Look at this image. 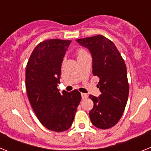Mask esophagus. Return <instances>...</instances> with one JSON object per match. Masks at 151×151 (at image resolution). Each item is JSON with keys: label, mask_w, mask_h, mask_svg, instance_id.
I'll use <instances>...</instances> for the list:
<instances>
[{"label": "esophagus", "mask_w": 151, "mask_h": 151, "mask_svg": "<svg viewBox=\"0 0 151 151\" xmlns=\"http://www.w3.org/2000/svg\"><path fill=\"white\" fill-rule=\"evenodd\" d=\"M88 97V94H84V93H82V99H85V98H87Z\"/></svg>", "instance_id": "obj_1"}]
</instances>
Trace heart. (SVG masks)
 <instances>
[{
	"label": "heart",
	"mask_w": 151,
	"mask_h": 151,
	"mask_svg": "<svg viewBox=\"0 0 151 151\" xmlns=\"http://www.w3.org/2000/svg\"><path fill=\"white\" fill-rule=\"evenodd\" d=\"M87 51L83 49H80V50H78V57H80V56H83L85 55V54H87Z\"/></svg>",
	"instance_id": "heart-1"
}]
</instances>
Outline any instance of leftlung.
Wrapping results in <instances>:
<instances>
[{
	"label": "left lung",
	"mask_w": 151,
	"mask_h": 151,
	"mask_svg": "<svg viewBox=\"0 0 151 151\" xmlns=\"http://www.w3.org/2000/svg\"><path fill=\"white\" fill-rule=\"evenodd\" d=\"M92 55V73L100 78L99 97L90 94L94 106L89 112L91 123L98 129L113 127L122 117L127 104L129 85L123 58L113 41L104 35L76 40Z\"/></svg>",
	"instance_id": "8db88e82"
}]
</instances>
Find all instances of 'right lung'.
Masks as SVG:
<instances>
[{"label": "right lung", "mask_w": 151, "mask_h": 151, "mask_svg": "<svg viewBox=\"0 0 151 151\" xmlns=\"http://www.w3.org/2000/svg\"><path fill=\"white\" fill-rule=\"evenodd\" d=\"M71 41L49 39L35 47L27 63L26 86L29 102L41 123L61 132L71 127L82 96L78 90L60 93L61 64Z\"/></svg>", "instance_id": "1"}]
</instances>
